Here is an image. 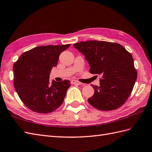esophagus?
Returning <instances> with one entry per match:
<instances>
[{
	"label": "esophagus",
	"instance_id": "esophagus-1",
	"mask_svg": "<svg viewBox=\"0 0 152 152\" xmlns=\"http://www.w3.org/2000/svg\"><path fill=\"white\" fill-rule=\"evenodd\" d=\"M71 83H72V84H75V85H81V83H80V81H76V80H71Z\"/></svg>",
	"mask_w": 152,
	"mask_h": 152
}]
</instances>
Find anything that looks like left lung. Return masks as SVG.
<instances>
[{
	"label": "left lung",
	"instance_id": "1",
	"mask_svg": "<svg viewBox=\"0 0 152 152\" xmlns=\"http://www.w3.org/2000/svg\"><path fill=\"white\" fill-rule=\"evenodd\" d=\"M74 47L85 56L90 72L102 76L99 87L92 85L94 94L88 99V103L103 111L121 107L130 95L137 77L132 54L118 43L105 41L80 42Z\"/></svg>",
	"mask_w": 152,
	"mask_h": 152
}]
</instances>
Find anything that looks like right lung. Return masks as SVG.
Segmentation results:
<instances>
[{"instance_id": "obj_1", "label": "right lung", "mask_w": 152, "mask_h": 152, "mask_svg": "<svg viewBox=\"0 0 152 152\" xmlns=\"http://www.w3.org/2000/svg\"><path fill=\"white\" fill-rule=\"evenodd\" d=\"M71 44L38 46L23 53L13 65L14 87L21 101L34 112L48 114L64 102L70 81L52 82L49 75L60 54Z\"/></svg>"}]
</instances>
